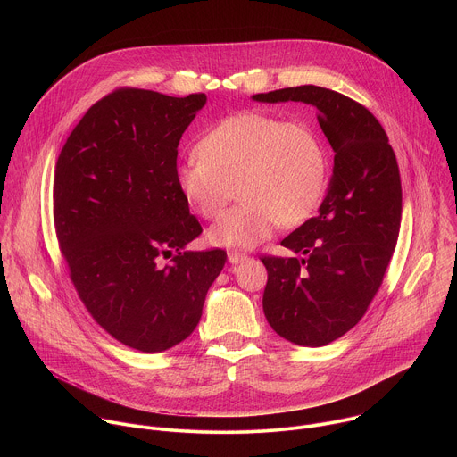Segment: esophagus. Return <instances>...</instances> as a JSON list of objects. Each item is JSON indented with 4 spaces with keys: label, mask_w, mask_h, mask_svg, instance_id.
<instances>
[{
    "label": "esophagus",
    "mask_w": 457,
    "mask_h": 457,
    "mask_svg": "<svg viewBox=\"0 0 457 457\" xmlns=\"http://www.w3.org/2000/svg\"><path fill=\"white\" fill-rule=\"evenodd\" d=\"M245 258H247V254H244V253H237V251H231V253H228V260H229V264H240V262H244Z\"/></svg>",
    "instance_id": "34e87169"
}]
</instances>
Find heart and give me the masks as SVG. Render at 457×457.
I'll return each mask as SVG.
<instances>
[{
	"label": "heart",
	"instance_id": "1",
	"mask_svg": "<svg viewBox=\"0 0 457 457\" xmlns=\"http://www.w3.org/2000/svg\"><path fill=\"white\" fill-rule=\"evenodd\" d=\"M197 154L175 170L186 204L203 219H213L237 191L242 199L208 229V240L220 247L249 249L278 226H300L329 186L328 146L305 120L245 110L213 124Z\"/></svg>",
	"mask_w": 457,
	"mask_h": 457
}]
</instances>
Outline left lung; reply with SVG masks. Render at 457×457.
Masks as SVG:
<instances>
[{
    "label": "left lung",
    "instance_id": "8db88e82",
    "mask_svg": "<svg viewBox=\"0 0 457 457\" xmlns=\"http://www.w3.org/2000/svg\"><path fill=\"white\" fill-rule=\"evenodd\" d=\"M253 99L312 104L335 150L318 215L282 240L303 256H262V305L271 328L296 345H328L361 320L395 253L402 222L398 161L379 120L344 94L303 85Z\"/></svg>",
    "mask_w": 457,
    "mask_h": 457
}]
</instances>
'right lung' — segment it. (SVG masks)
I'll return each instance as SVG.
<instances>
[{
  "label": "right lung",
  "instance_id": "add662e5",
  "mask_svg": "<svg viewBox=\"0 0 457 457\" xmlns=\"http://www.w3.org/2000/svg\"><path fill=\"white\" fill-rule=\"evenodd\" d=\"M204 104L206 94L113 90L55 162L54 226L71 280L101 328L143 353L193 333L226 264L224 249L184 251L203 228L175 182L177 146Z\"/></svg>",
  "mask_w": 457,
  "mask_h": 457
}]
</instances>
